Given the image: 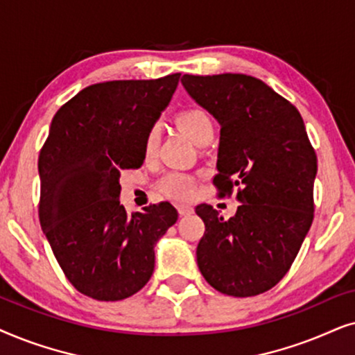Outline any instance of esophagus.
<instances>
[{"instance_id": "34e87169", "label": "esophagus", "mask_w": 355, "mask_h": 355, "mask_svg": "<svg viewBox=\"0 0 355 355\" xmlns=\"http://www.w3.org/2000/svg\"><path fill=\"white\" fill-rule=\"evenodd\" d=\"M177 209L180 216H190V214H193V211H195L193 209V206H190V205H178Z\"/></svg>"}]
</instances>
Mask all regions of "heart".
<instances>
[{"mask_svg": "<svg viewBox=\"0 0 355 355\" xmlns=\"http://www.w3.org/2000/svg\"><path fill=\"white\" fill-rule=\"evenodd\" d=\"M177 125L193 143L205 144L214 138V123L212 118L201 108H188L177 115ZM160 128L157 123L148 130L144 138V154L153 155L157 148ZM160 193L173 200H188L195 190V178L183 172H168L157 183Z\"/></svg>", "mask_w": 355, "mask_h": 355, "instance_id": "heart-1", "label": "heart"}]
</instances>
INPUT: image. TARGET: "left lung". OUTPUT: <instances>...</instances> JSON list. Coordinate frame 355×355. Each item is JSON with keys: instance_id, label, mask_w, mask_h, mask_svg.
<instances>
[{"instance_id": "1", "label": "left lung", "mask_w": 355, "mask_h": 355, "mask_svg": "<svg viewBox=\"0 0 355 355\" xmlns=\"http://www.w3.org/2000/svg\"><path fill=\"white\" fill-rule=\"evenodd\" d=\"M188 94L220 123L214 187L237 188L234 217L196 206L205 222L198 268L216 291L263 294L289 271L313 222L316 154L292 103L247 74H185Z\"/></svg>"}]
</instances>
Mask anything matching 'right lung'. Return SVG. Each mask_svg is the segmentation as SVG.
<instances>
[{
    "mask_svg": "<svg viewBox=\"0 0 355 355\" xmlns=\"http://www.w3.org/2000/svg\"><path fill=\"white\" fill-rule=\"evenodd\" d=\"M180 73L92 84L61 105L39 155V217L64 276L101 302L148 284L154 245L178 219L168 201L130 216L120 172L144 160V138L167 107Z\"/></svg>",
    "mask_w": 355,
    "mask_h": 355,
    "instance_id": "add662e5",
    "label": "right lung"
}]
</instances>
